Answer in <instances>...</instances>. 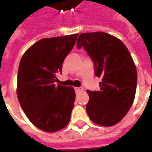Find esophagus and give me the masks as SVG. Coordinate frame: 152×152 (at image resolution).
Masks as SVG:
<instances>
[{
  "instance_id": "1",
  "label": "esophagus",
  "mask_w": 152,
  "mask_h": 152,
  "mask_svg": "<svg viewBox=\"0 0 152 152\" xmlns=\"http://www.w3.org/2000/svg\"><path fill=\"white\" fill-rule=\"evenodd\" d=\"M82 88H80V87H76V88H75V91H76V92H80V91H81V90H82Z\"/></svg>"
}]
</instances>
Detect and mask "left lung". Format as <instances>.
<instances>
[{
  "instance_id": "left-lung-1",
  "label": "left lung",
  "mask_w": 152,
  "mask_h": 152,
  "mask_svg": "<svg viewBox=\"0 0 152 152\" xmlns=\"http://www.w3.org/2000/svg\"><path fill=\"white\" fill-rule=\"evenodd\" d=\"M76 45L85 49L94 63L95 76L102 78L99 91L87 90V114L99 125H115L134 102L137 79L134 60L121 40L102 31L80 34Z\"/></svg>"
}]
</instances>
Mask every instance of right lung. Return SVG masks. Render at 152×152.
Segmentation results:
<instances>
[{
  "label": "right lung",
  "mask_w": 152,
  "mask_h": 152,
  "mask_svg": "<svg viewBox=\"0 0 152 152\" xmlns=\"http://www.w3.org/2000/svg\"><path fill=\"white\" fill-rule=\"evenodd\" d=\"M78 34L41 39L22 57L18 71L17 94L29 121L45 132L66 126L75 102L72 87L55 86L64 59Z\"/></svg>",
  "instance_id": "obj_1"
}]
</instances>
